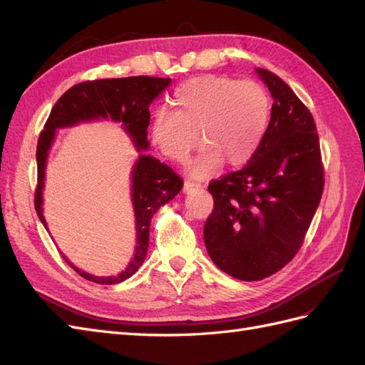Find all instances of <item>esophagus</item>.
Here are the masks:
<instances>
[{"label":"esophagus","mask_w":365,"mask_h":365,"mask_svg":"<svg viewBox=\"0 0 365 365\" xmlns=\"http://www.w3.org/2000/svg\"><path fill=\"white\" fill-rule=\"evenodd\" d=\"M202 183L200 182H195V180H191V179H186L185 183H183V190L185 191H190V190H194V188H200Z\"/></svg>","instance_id":"esophagus-1"}]
</instances>
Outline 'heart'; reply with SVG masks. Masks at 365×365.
Here are the masks:
<instances>
[{"mask_svg": "<svg viewBox=\"0 0 365 365\" xmlns=\"http://www.w3.org/2000/svg\"><path fill=\"white\" fill-rule=\"evenodd\" d=\"M174 108L155 111L150 136L166 158L185 162L200 142L205 143L191 171L206 177L226 159L243 165L262 143L269 119L270 96L254 79L203 75L185 81L173 95Z\"/></svg>", "mask_w": 365, "mask_h": 365, "instance_id": "b5f03b06", "label": "heart"}]
</instances>
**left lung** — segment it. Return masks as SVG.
Instances as JSON below:
<instances>
[{
	"instance_id": "8db88e82",
	"label": "left lung",
	"mask_w": 365,
	"mask_h": 365,
	"mask_svg": "<svg viewBox=\"0 0 365 365\" xmlns=\"http://www.w3.org/2000/svg\"><path fill=\"white\" fill-rule=\"evenodd\" d=\"M257 73L274 98L270 122L245 168L210 182L214 210L203 226L215 266L243 281L263 279L292 262L324 191L310 110L275 73Z\"/></svg>"
}]
</instances>
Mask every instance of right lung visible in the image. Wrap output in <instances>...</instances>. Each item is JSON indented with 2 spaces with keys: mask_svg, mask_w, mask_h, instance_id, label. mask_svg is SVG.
Returning a JSON list of instances; mask_svg holds the SVG:
<instances>
[{
  "mask_svg": "<svg viewBox=\"0 0 365 365\" xmlns=\"http://www.w3.org/2000/svg\"><path fill=\"white\" fill-rule=\"evenodd\" d=\"M170 78L130 76L118 79H95L73 86L62 95L50 111V116L39 133L36 147L38 183L35 190V210L46 226L43 215V186L47 153L55 138V130L78 122L98 118H111L122 122L139 150L148 148L150 103L168 87ZM183 188V179L166 163H160L150 155H140L133 170V205L136 214L138 246L133 262L118 277H95L75 269L82 278L98 284H116L130 278L142 266L148 251L151 217L159 207L173 200ZM47 227V226H46Z\"/></svg>",
  "mask_w": 365,
  "mask_h": 365,
  "instance_id": "add662e5",
  "label": "right lung"
}]
</instances>
